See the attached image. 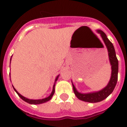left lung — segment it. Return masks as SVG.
Returning a JSON list of instances; mask_svg holds the SVG:
<instances>
[{
	"instance_id": "left-lung-1",
	"label": "left lung",
	"mask_w": 127,
	"mask_h": 127,
	"mask_svg": "<svg viewBox=\"0 0 127 127\" xmlns=\"http://www.w3.org/2000/svg\"><path fill=\"white\" fill-rule=\"evenodd\" d=\"M97 32L101 34V36L102 37L108 51L109 59V61L111 65V70H112L110 80L107 86L105 87L103 90L99 92H96L88 93V94H81L78 92L72 84L74 93L76 95V96L80 100L90 103L99 102L107 98L113 92L117 84V78H118L119 63L116 57V53H115L113 45L109 40L104 32H103L101 30H97Z\"/></svg>"
}]
</instances>
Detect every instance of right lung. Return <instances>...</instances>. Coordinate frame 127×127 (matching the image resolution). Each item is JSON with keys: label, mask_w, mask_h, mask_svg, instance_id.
Returning <instances> with one entry per match:
<instances>
[{"label": "right lung", "mask_w": 127, "mask_h": 127, "mask_svg": "<svg viewBox=\"0 0 127 127\" xmlns=\"http://www.w3.org/2000/svg\"><path fill=\"white\" fill-rule=\"evenodd\" d=\"M58 77H59V76H58L56 78L55 82L57 80ZM55 85L54 84L53 88V91H52L51 94V95H50L49 96L47 97H46V98L41 99H28V98H26V97H25L22 96V95L20 94H19V93L17 92L15 88H14V90L15 92L17 93V94L19 96H20V97L22 99H23L24 101H25L26 102L28 103H30V104H34V105L35 104H41V103H43L47 102V101H49L50 99L52 98V97H53V94H54V93H55Z\"/></svg>", "instance_id": "add662e5"}]
</instances>
